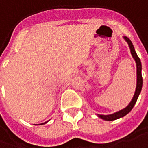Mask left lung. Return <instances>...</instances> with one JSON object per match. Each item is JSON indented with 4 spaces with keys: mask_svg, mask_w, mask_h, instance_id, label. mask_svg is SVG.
<instances>
[{
    "mask_svg": "<svg viewBox=\"0 0 148 148\" xmlns=\"http://www.w3.org/2000/svg\"><path fill=\"white\" fill-rule=\"evenodd\" d=\"M124 38L125 40H126V42L128 43L130 49V52H131V54H132V57H134V59L135 60V62H136V66H137V87H136V90H135V93H134L133 99H132L131 102L129 103V105L126 108H125L124 109H122V110H121V111L116 112V113L111 114V115H99V117H100V118H102V119L105 121H114L116 120V119L120 118V117L125 116L126 114H128L131 111V109L133 108L134 106V104H135L136 101H137L138 97V95L140 94L142 90L143 78H142L141 73V61H140L139 57H138L137 53H135V50H134V48L132 42L130 41L129 38H127V37H124Z\"/></svg>",
    "mask_w": 148,
    "mask_h": 148,
    "instance_id": "8db88e82",
    "label": "left lung"
}]
</instances>
